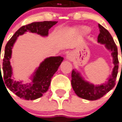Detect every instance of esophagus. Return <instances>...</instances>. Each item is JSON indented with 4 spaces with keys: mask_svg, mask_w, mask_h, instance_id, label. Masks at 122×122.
Returning a JSON list of instances; mask_svg holds the SVG:
<instances>
[{
    "mask_svg": "<svg viewBox=\"0 0 122 122\" xmlns=\"http://www.w3.org/2000/svg\"><path fill=\"white\" fill-rule=\"evenodd\" d=\"M66 58L68 59V60H70V61H72L73 59V54L71 53V52H70V53H69V54L66 56Z\"/></svg>",
    "mask_w": 122,
    "mask_h": 122,
    "instance_id": "obj_1",
    "label": "esophagus"
}]
</instances>
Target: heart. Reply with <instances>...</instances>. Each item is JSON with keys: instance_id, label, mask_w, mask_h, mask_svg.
<instances>
[{"instance_id": "b5f03b06", "label": "heart", "mask_w": 122, "mask_h": 122, "mask_svg": "<svg viewBox=\"0 0 122 122\" xmlns=\"http://www.w3.org/2000/svg\"><path fill=\"white\" fill-rule=\"evenodd\" d=\"M90 28L86 26H83L80 28V32L81 34H83L88 33L90 32Z\"/></svg>"}]
</instances>
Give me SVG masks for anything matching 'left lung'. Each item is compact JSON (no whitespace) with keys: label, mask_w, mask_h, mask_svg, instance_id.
<instances>
[{"label":"left lung","mask_w":122,"mask_h":122,"mask_svg":"<svg viewBox=\"0 0 122 122\" xmlns=\"http://www.w3.org/2000/svg\"><path fill=\"white\" fill-rule=\"evenodd\" d=\"M100 34L98 36V42L105 44L106 48L111 51L113 57L114 67L112 75H110L107 82L100 85H94L86 81L75 70L71 73V85L75 93L81 98L88 100H97L103 97L110 92L115 85V81L118 71V49L110 32L105 27L98 24Z\"/></svg>","instance_id":"8db88e82"}]
</instances>
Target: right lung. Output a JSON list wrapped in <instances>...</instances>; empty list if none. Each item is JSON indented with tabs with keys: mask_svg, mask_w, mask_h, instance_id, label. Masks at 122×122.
<instances>
[{
	"mask_svg": "<svg viewBox=\"0 0 122 122\" xmlns=\"http://www.w3.org/2000/svg\"><path fill=\"white\" fill-rule=\"evenodd\" d=\"M57 22L56 21L34 22L23 25L15 32L5 46L2 64L4 73L2 80L4 79V83L8 88L20 98L34 100L42 97L49 89L51 78L57 71L64 58L61 56H53L45 59L32 75V82L30 83L23 84L21 81H16L12 79V69L10 59L11 58L13 46L17 37L26 32L36 33L42 36H47L49 29ZM0 75L1 76V71Z\"/></svg>",
	"mask_w": 122,
	"mask_h": 122,
	"instance_id": "add662e5",
	"label": "right lung"
}]
</instances>
